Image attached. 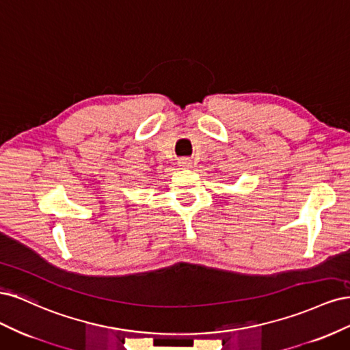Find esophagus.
Returning <instances> with one entry per match:
<instances>
[{
	"mask_svg": "<svg viewBox=\"0 0 350 350\" xmlns=\"http://www.w3.org/2000/svg\"><path fill=\"white\" fill-rule=\"evenodd\" d=\"M178 165H179V166H181V167H184V169H188V167H191L193 162H191V161H189V159L184 157V159H179V161H178Z\"/></svg>",
	"mask_w": 350,
	"mask_h": 350,
	"instance_id": "34e87169",
	"label": "esophagus"
}]
</instances>
